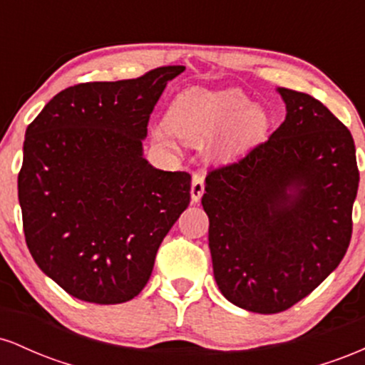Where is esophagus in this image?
I'll use <instances>...</instances> for the list:
<instances>
[{
	"instance_id": "1",
	"label": "esophagus",
	"mask_w": 365,
	"mask_h": 365,
	"mask_svg": "<svg viewBox=\"0 0 365 365\" xmlns=\"http://www.w3.org/2000/svg\"><path fill=\"white\" fill-rule=\"evenodd\" d=\"M202 194H204V177L200 173H195L194 177H192V185H190L192 204L199 202Z\"/></svg>"
}]
</instances>
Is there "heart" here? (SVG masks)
I'll use <instances>...</instances> for the list:
<instances>
[{
    "instance_id": "b5f03b06",
    "label": "heart",
    "mask_w": 365,
    "mask_h": 365,
    "mask_svg": "<svg viewBox=\"0 0 365 365\" xmlns=\"http://www.w3.org/2000/svg\"><path fill=\"white\" fill-rule=\"evenodd\" d=\"M269 125V116L238 89H188L171 103L165 127H154L153 137L163 148L175 149L173 137L190 145L209 142L211 159L226 161L254 145Z\"/></svg>"
}]
</instances>
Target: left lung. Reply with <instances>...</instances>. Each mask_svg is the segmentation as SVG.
Wrapping results in <instances>:
<instances>
[{
  "instance_id": "left-lung-1",
  "label": "left lung",
  "mask_w": 365,
  "mask_h": 365,
  "mask_svg": "<svg viewBox=\"0 0 365 365\" xmlns=\"http://www.w3.org/2000/svg\"><path fill=\"white\" fill-rule=\"evenodd\" d=\"M287 116L264 144L206 177L202 207L217 288L276 314L341 262L359 188L350 130L312 96L278 87Z\"/></svg>"
}]
</instances>
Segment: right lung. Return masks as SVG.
Listing matches in <instances>:
<instances>
[{"mask_svg": "<svg viewBox=\"0 0 365 365\" xmlns=\"http://www.w3.org/2000/svg\"><path fill=\"white\" fill-rule=\"evenodd\" d=\"M185 66L61 91L25 132L19 202L41 271L83 302L123 304L190 202V175L144 158L149 116Z\"/></svg>", "mask_w": 365, "mask_h": 365, "instance_id": "right-lung-1", "label": "right lung"}]
</instances>
